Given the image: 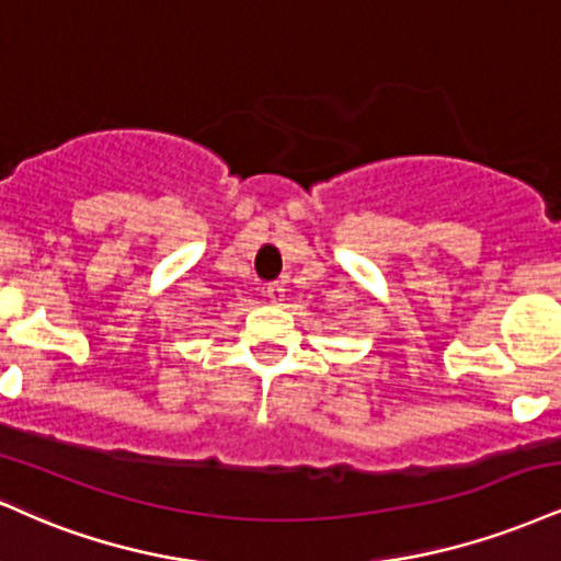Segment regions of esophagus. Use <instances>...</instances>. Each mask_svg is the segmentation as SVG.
I'll use <instances>...</instances> for the list:
<instances>
[{
    "instance_id": "34e87169",
    "label": "esophagus",
    "mask_w": 561,
    "mask_h": 561,
    "mask_svg": "<svg viewBox=\"0 0 561 561\" xmlns=\"http://www.w3.org/2000/svg\"><path fill=\"white\" fill-rule=\"evenodd\" d=\"M263 295H266L268 302H282L285 300V285L282 282H272V285L263 287Z\"/></svg>"
}]
</instances>
